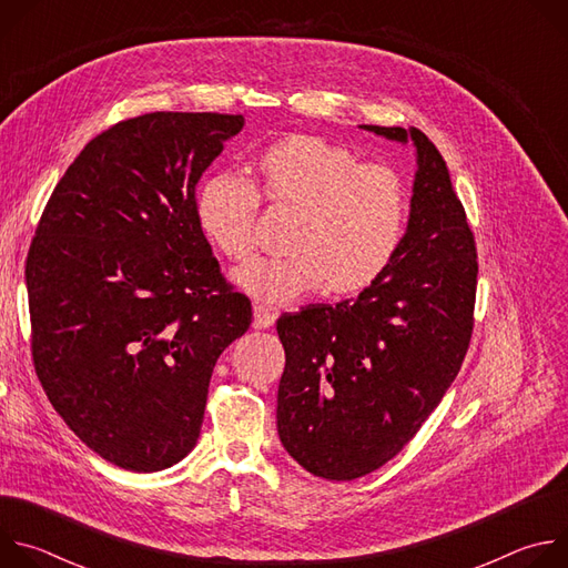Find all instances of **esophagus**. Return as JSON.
Here are the masks:
<instances>
[{
  "label": "esophagus",
  "mask_w": 568,
  "mask_h": 568,
  "mask_svg": "<svg viewBox=\"0 0 568 568\" xmlns=\"http://www.w3.org/2000/svg\"><path fill=\"white\" fill-rule=\"evenodd\" d=\"M274 321H276V312L274 310H270V307H265L261 303L254 305V326L256 328H270V326H274Z\"/></svg>",
  "instance_id": "34e87169"
}]
</instances>
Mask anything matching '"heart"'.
<instances>
[{
  "instance_id": "b5f03b06",
  "label": "heart",
  "mask_w": 568,
  "mask_h": 568,
  "mask_svg": "<svg viewBox=\"0 0 568 568\" xmlns=\"http://www.w3.org/2000/svg\"><path fill=\"white\" fill-rule=\"evenodd\" d=\"M258 184L274 204L298 209L283 256L233 270V283L267 305L326 287L335 294L371 285L393 261L407 224V191L395 171L362 161L318 136H290L267 148ZM261 193L237 173L209 175L197 191L200 224L235 261L256 247Z\"/></svg>"
}]
</instances>
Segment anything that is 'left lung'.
Wrapping results in <instances>:
<instances>
[{
	"label": "left lung",
	"mask_w": 568,
	"mask_h": 568,
	"mask_svg": "<svg viewBox=\"0 0 568 568\" xmlns=\"http://www.w3.org/2000/svg\"><path fill=\"white\" fill-rule=\"evenodd\" d=\"M359 128L416 148L407 231L357 298L276 321L285 348L278 438L303 469L328 480L375 471L438 407L469 346L478 274L436 145L416 128Z\"/></svg>",
	"instance_id": "obj_1"
}]
</instances>
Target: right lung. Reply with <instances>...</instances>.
Here are the masks:
<instances>
[{"label": "right lung", "instance_id": "1", "mask_svg": "<svg viewBox=\"0 0 568 568\" xmlns=\"http://www.w3.org/2000/svg\"><path fill=\"white\" fill-rule=\"evenodd\" d=\"M245 116L152 112L92 139L51 193L27 258L38 377L69 429L130 471L197 443L222 351L252 303L222 278L197 184Z\"/></svg>", "mask_w": 568, "mask_h": 568}]
</instances>
